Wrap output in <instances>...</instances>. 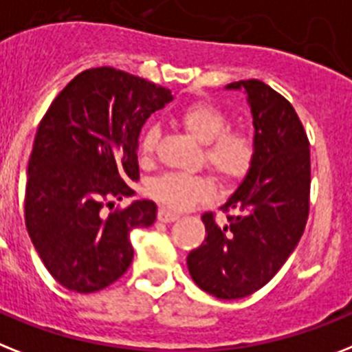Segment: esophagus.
<instances>
[{"label": "esophagus", "instance_id": "esophagus-1", "mask_svg": "<svg viewBox=\"0 0 352 352\" xmlns=\"http://www.w3.org/2000/svg\"><path fill=\"white\" fill-rule=\"evenodd\" d=\"M157 219H159L161 222H173L179 219V215H177V213H173V211L166 210V208H161V210H159V213H157Z\"/></svg>", "mask_w": 352, "mask_h": 352}]
</instances>
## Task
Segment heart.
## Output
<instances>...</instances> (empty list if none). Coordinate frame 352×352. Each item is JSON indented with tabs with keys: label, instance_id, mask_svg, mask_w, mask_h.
I'll list each match as a JSON object with an SVG mask.
<instances>
[{
	"label": "heart",
	"instance_id": "obj_1",
	"mask_svg": "<svg viewBox=\"0 0 352 352\" xmlns=\"http://www.w3.org/2000/svg\"><path fill=\"white\" fill-rule=\"evenodd\" d=\"M181 122L197 141L204 144V161L221 181L236 182L248 175L255 161V142L244 130H233L226 111L211 102H193L181 111ZM161 131L148 126L142 131L139 150L142 157H151L157 150ZM151 199L164 208L182 211L210 193L204 177L188 173H164L148 184Z\"/></svg>",
	"mask_w": 352,
	"mask_h": 352
}]
</instances>
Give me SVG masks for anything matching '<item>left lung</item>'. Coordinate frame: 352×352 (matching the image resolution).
Listing matches in <instances>:
<instances>
[{
    "mask_svg": "<svg viewBox=\"0 0 352 352\" xmlns=\"http://www.w3.org/2000/svg\"><path fill=\"white\" fill-rule=\"evenodd\" d=\"M245 90L255 126V161L221 210L226 222L204 213L208 236L188 255L199 287L222 300L250 296L289 258L309 217V141L295 108L258 79L235 81Z\"/></svg>",
    "mask_w": 352,
    "mask_h": 352,
    "instance_id": "left-lung-1",
    "label": "left lung"
}]
</instances>
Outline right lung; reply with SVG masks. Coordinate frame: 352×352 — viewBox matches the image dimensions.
Returning <instances> with one entry per match:
<instances>
[{
	"instance_id": "right-lung-1",
	"label": "right lung",
	"mask_w": 352,
	"mask_h": 352,
	"mask_svg": "<svg viewBox=\"0 0 352 352\" xmlns=\"http://www.w3.org/2000/svg\"><path fill=\"white\" fill-rule=\"evenodd\" d=\"M173 97L168 88L99 67L63 88L37 126L28 161L25 224L54 278L96 293L121 278L133 260L130 231L155 222L157 206L133 201L104 213L139 179V133Z\"/></svg>"
}]
</instances>
